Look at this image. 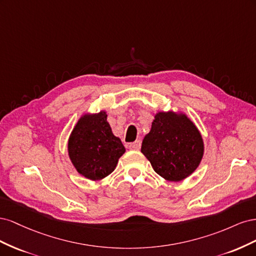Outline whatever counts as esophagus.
<instances>
[{
    "instance_id": "esophagus-1",
    "label": "esophagus",
    "mask_w": 256,
    "mask_h": 256,
    "mask_svg": "<svg viewBox=\"0 0 256 256\" xmlns=\"http://www.w3.org/2000/svg\"><path fill=\"white\" fill-rule=\"evenodd\" d=\"M128 147H129V150H138L141 148V141H136V142H134V143H130L129 145H128Z\"/></svg>"
}]
</instances>
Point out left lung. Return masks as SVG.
<instances>
[{
	"instance_id": "8db88e82",
	"label": "left lung",
	"mask_w": 256,
	"mask_h": 256,
	"mask_svg": "<svg viewBox=\"0 0 256 256\" xmlns=\"http://www.w3.org/2000/svg\"><path fill=\"white\" fill-rule=\"evenodd\" d=\"M141 152L157 174L168 182H180L200 164L204 142L186 114L158 112L143 138Z\"/></svg>"
}]
</instances>
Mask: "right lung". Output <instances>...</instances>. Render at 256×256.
Instances as JSON below:
<instances>
[{
  "instance_id": "right-lung-1",
  "label": "right lung",
  "mask_w": 256,
  "mask_h": 256,
  "mask_svg": "<svg viewBox=\"0 0 256 256\" xmlns=\"http://www.w3.org/2000/svg\"><path fill=\"white\" fill-rule=\"evenodd\" d=\"M106 111L84 114L68 140V154L78 173L90 180L110 175L126 152L106 122Z\"/></svg>"
}]
</instances>
